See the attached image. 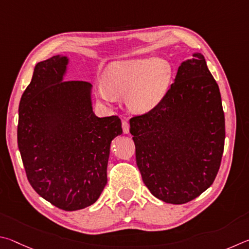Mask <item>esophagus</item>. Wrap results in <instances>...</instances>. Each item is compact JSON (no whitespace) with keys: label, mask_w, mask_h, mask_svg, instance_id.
Returning a JSON list of instances; mask_svg holds the SVG:
<instances>
[{"label":"esophagus","mask_w":249,"mask_h":249,"mask_svg":"<svg viewBox=\"0 0 249 249\" xmlns=\"http://www.w3.org/2000/svg\"><path fill=\"white\" fill-rule=\"evenodd\" d=\"M122 131H124V133H129L130 131V124L128 121L124 120L122 121Z\"/></svg>","instance_id":"obj_1"}]
</instances>
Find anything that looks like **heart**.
Here are the masks:
<instances>
[{
	"instance_id": "obj_1",
	"label": "heart",
	"mask_w": 249,
	"mask_h": 249,
	"mask_svg": "<svg viewBox=\"0 0 249 249\" xmlns=\"http://www.w3.org/2000/svg\"><path fill=\"white\" fill-rule=\"evenodd\" d=\"M172 82V68L163 59H139L113 63L99 86L102 97L127 95L129 108L145 112L154 108L166 94Z\"/></svg>"
}]
</instances>
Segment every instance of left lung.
Segmentation results:
<instances>
[{"label":"left lung","mask_w":249,"mask_h":249,"mask_svg":"<svg viewBox=\"0 0 249 249\" xmlns=\"http://www.w3.org/2000/svg\"><path fill=\"white\" fill-rule=\"evenodd\" d=\"M136 160L151 194L173 204L206 191L219 172L225 119L217 83L204 56L182 62L163 99L130 119Z\"/></svg>","instance_id":"1"}]
</instances>
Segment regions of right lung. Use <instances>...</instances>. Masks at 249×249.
<instances>
[{
	"label": "right lung",
	"instance_id": "obj_1",
	"mask_svg": "<svg viewBox=\"0 0 249 249\" xmlns=\"http://www.w3.org/2000/svg\"><path fill=\"white\" fill-rule=\"evenodd\" d=\"M69 59L36 64L21 95L17 143L34 190L65 211L96 202L107 184L112 139L122 133L118 116L98 118L90 83L63 81Z\"/></svg>",
	"mask_w": 249,
	"mask_h": 249
}]
</instances>
